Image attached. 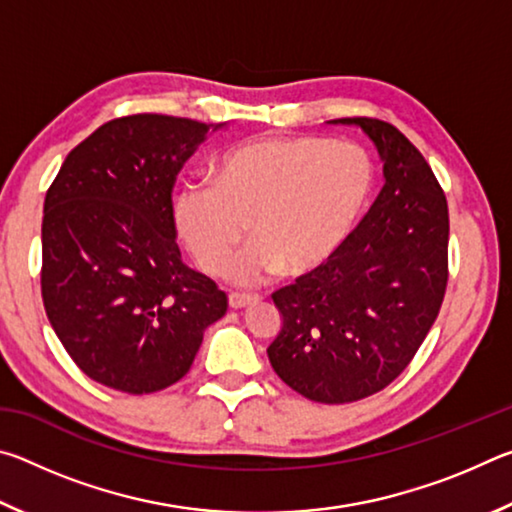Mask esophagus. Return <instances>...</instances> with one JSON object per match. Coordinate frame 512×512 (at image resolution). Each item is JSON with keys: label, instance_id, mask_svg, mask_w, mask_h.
Segmentation results:
<instances>
[{"label": "esophagus", "instance_id": "1", "mask_svg": "<svg viewBox=\"0 0 512 512\" xmlns=\"http://www.w3.org/2000/svg\"><path fill=\"white\" fill-rule=\"evenodd\" d=\"M228 302H230L232 309H241V307H248V305H253V302H257V296H250V293L232 291L230 296H228Z\"/></svg>", "mask_w": 512, "mask_h": 512}]
</instances>
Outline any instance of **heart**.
I'll list each match as a JSON object with an SVG mask.
<instances>
[{"label":"heart","instance_id":"obj_1","mask_svg":"<svg viewBox=\"0 0 512 512\" xmlns=\"http://www.w3.org/2000/svg\"><path fill=\"white\" fill-rule=\"evenodd\" d=\"M372 187L375 162L359 144L259 137L221 155L214 185L180 189L173 221L205 273H223L250 228L255 241L230 268L237 282L300 277L339 253Z\"/></svg>","mask_w":512,"mask_h":512}]
</instances>
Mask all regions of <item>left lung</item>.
I'll return each instance as SVG.
<instances>
[{
	"mask_svg": "<svg viewBox=\"0 0 512 512\" xmlns=\"http://www.w3.org/2000/svg\"><path fill=\"white\" fill-rule=\"evenodd\" d=\"M329 124L375 142L386 183L339 253L273 293L282 329L266 352L302 397L348 404L384 391L427 339L447 289L449 214L427 160L393 124Z\"/></svg>",
	"mask_w": 512,
	"mask_h": 512,
	"instance_id": "left-lung-1",
	"label": "left lung"
}]
</instances>
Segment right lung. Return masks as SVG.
Instances as JSON below:
<instances>
[{"instance_id": "add662e5", "label": "right lung", "mask_w": 512, "mask_h": 512, "mask_svg": "<svg viewBox=\"0 0 512 512\" xmlns=\"http://www.w3.org/2000/svg\"><path fill=\"white\" fill-rule=\"evenodd\" d=\"M223 124L128 115L74 146L45 196L42 302L85 375L121 393L162 391L192 368L228 296L176 244L171 192Z\"/></svg>"}]
</instances>
